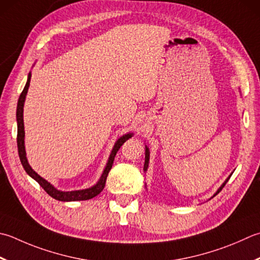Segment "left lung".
<instances>
[{
    "instance_id": "8db88e82",
    "label": "left lung",
    "mask_w": 260,
    "mask_h": 260,
    "mask_svg": "<svg viewBox=\"0 0 260 260\" xmlns=\"http://www.w3.org/2000/svg\"><path fill=\"white\" fill-rule=\"evenodd\" d=\"M149 156H150V152H149V149H147V147H146V149H145V164H144V171H146L147 167H149ZM229 179H230V177H229L228 179L224 181V184H223V185L220 187V189H218V190L216 191V194H215V195H217L218 192H220V191L222 190V188L225 186V184H226V182H228V180H229Z\"/></svg>"
}]
</instances>
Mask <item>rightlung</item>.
Segmentation results:
<instances>
[{"label":"right lung","mask_w":260,"mask_h":260,"mask_svg":"<svg viewBox=\"0 0 260 260\" xmlns=\"http://www.w3.org/2000/svg\"><path fill=\"white\" fill-rule=\"evenodd\" d=\"M30 78L31 75H28V80L27 83H25L24 88L22 90L21 94L19 96L18 100V107H17V121H18V135H17V143H18V152H19V157L20 161L24 168V170L27 174L32 177L34 179L38 182V184L44 188V190L47 192L49 196H52L53 198L57 201H62V202H72V201H86L90 200V198H93L94 196L99 195L101 191H103L105 184H106V179L107 176H108L109 171L113 167L114 160H115V155L118 150L120 149V146L123 145L125 142L132 137V134H126L123 137L116 142V144L114 146L113 151H111V154L109 156L108 164L106 166V169L104 171L103 176H101L100 180L98 181V184L94 185L93 187L88 188V189H82V190H74V191H60L57 190L56 188H54L52 185L49 184L48 181H46L44 178L40 177L38 174L31 169V167L29 166L27 157H25V151H24V126H23V104H24V99H25V94H27V91L30 84Z\"/></svg>","instance_id":"right-lung-1"}]
</instances>
